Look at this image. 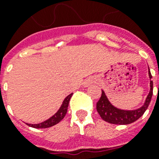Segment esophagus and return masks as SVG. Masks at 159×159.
<instances>
[{"mask_svg":"<svg viewBox=\"0 0 159 159\" xmlns=\"http://www.w3.org/2000/svg\"><path fill=\"white\" fill-rule=\"evenodd\" d=\"M92 79H88L87 80V82H85V86L87 87V86H88V85L90 84V83H92Z\"/></svg>","mask_w":159,"mask_h":159,"instance_id":"34e87169","label":"esophagus"}]
</instances>
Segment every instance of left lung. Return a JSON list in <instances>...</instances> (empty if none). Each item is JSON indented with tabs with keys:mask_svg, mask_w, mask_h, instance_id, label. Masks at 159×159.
I'll use <instances>...</instances> for the list:
<instances>
[{
	"mask_svg": "<svg viewBox=\"0 0 159 159\" xmlns=\"http://www.w3.org/2000/svg\"><path fill=\"white\" fill-rule=\"evenodd\" d=\"M148 75L151 79L152 75L149 68H148ZM152 96H153V81H150V92L146 98L145 103L143 104V106L134 111H125L112 106L107 99L105 92L102 91L101 98L97 103V112L99 113L102 120H104L108 123L115 124V125H129L136 121L143 116L150 103Z\"/></svg>",
	"mask_w": 159,
	"mask_h": 159,
	"instance_id": "obj_1",
	"label": "left lung"
}]
</instances>
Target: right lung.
Instances as JSON below:
<instances>
[{
	"mask_svg": "<svg viewBox=\"0 0 159 159\" xmlns=\"http://www.w3.org/2000/svg\"><path fill=\"white\" fill-rule=\"evenodd\" d=\"M72 96V94L68 95L65 100L62 102V105L61 106L60 109L57 111V112L55 114L54 116H53L51 118H49L47 120L43 121L40 124H36V125H31V124H27L30 127H33V128L35 129H44V128H48V127H51V126L55 125L56 124L59 123L60 121L62 120V119L64 118V116H66L67 111V107H68V104H69L70 99Z\"/></svg>",
	"mask_w": 159,
	"mask_h": 159,
	"instance_id": "1",
	"label": "right lung"
}]
</instances>
